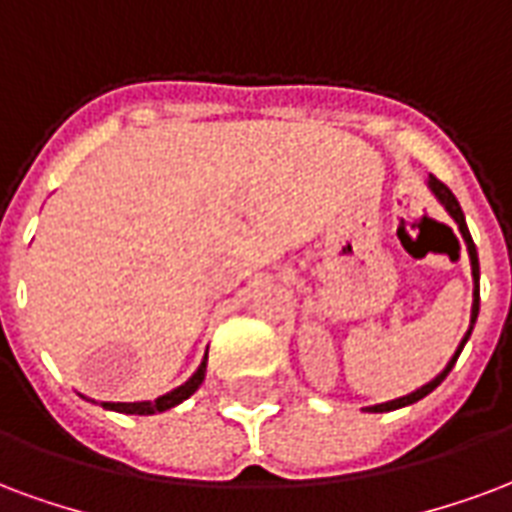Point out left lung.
I'll list each match as a JSON object with an SVG mask.
<instances>
[{"label":"left lung","instance_id":"obj_1","mask_svg":"<svg viewBox=\"0 0 512 512\" xmlns=\"http://www.w3.org/2000/svg\"><path fill=\"white\" fill-rule=\"evenodd\" d=\"M429 189L434 192V198L445 206V211H448L450 217H453V222L458 225V230H461V238H464V244H467V252H469V266H472V279H475V290H472V314H469V328L467 333H464V339H461V344H458V350L453 352V358L448 361V366L442 369V372L434 377L431 382H426L423 388H418V391L407 393V396H401V399H393V401H385V404H374V407H366V412H391V410H401V407H407V404H415V401H420L423 396H429L434 388H437L439 382L448 377V372L453 369V363L458 361V355H461V350H464V344H467L469 333H472V328H475V320H478V312H480V263H478V249H475V241H472V236H469V227H467V219H464V211H461V206H458L456 195L450 192L445 184L439 179H434V176H429Z\"/></svg>","mask_w":512,"mask_h":512}]
</instances>
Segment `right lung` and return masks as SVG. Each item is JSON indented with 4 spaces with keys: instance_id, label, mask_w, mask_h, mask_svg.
I'll return each instance as SVG.
<instances>
[{
    "instance_id": "add662e5",
    "label": "right lung",
    "mask_w": 512,
    "mask_h": 512,
    "mask_svg": "<svg viewBox=\"0 0 512 512\" xmlns=\"http://www.w3.org/2000/svg\"><path fill=\"white\" fill-rule=\"evenodd\" d=\"M208 358V352H206ZM206 358H203V363L198 366V372L192 374L184 385H179V388H173L170 393H165V396H160V399L154 401H102V407L105 410H113V412H127V415H157V412H165L170 410V407H176V404H181L184 399H189L192 393L198 391L200 385H203V380H206Z\"/></svg>"
}]
</instances>
